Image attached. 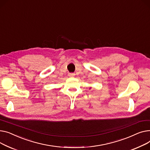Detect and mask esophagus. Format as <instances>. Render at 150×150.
I'll use <instances>...</instances> for the list:
<instances>
[{
    "instance_id": "34e87169",
    "label": "esophagus",
    "mask_w": 150,
    "mask_h": 150,
    "mask_svg": "<svg viewBox=\"0 0 150 150\" xmlns=\"http://www.w3.org/2000/svg\"><path fill=\"white\" fill-rule=\"evenodd\" d=\"M74 75H75V74L73 73H68V76H69V77H72V76H74Z\"/></svg>"
}]
</instances>
